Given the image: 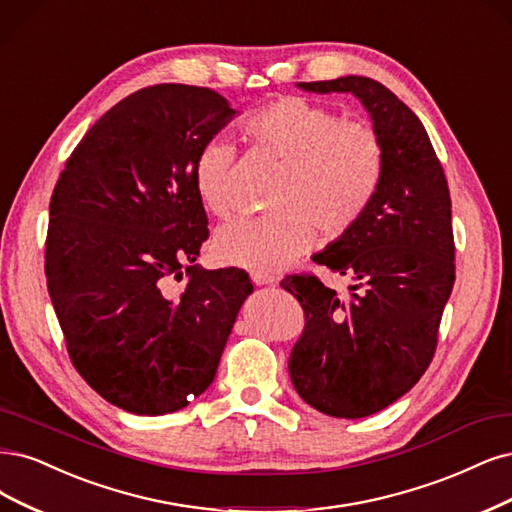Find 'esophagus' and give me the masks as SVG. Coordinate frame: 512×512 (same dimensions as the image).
<instances>
[{"label":"esophagus","instance_id":"1","mask_svg":"<svg viewBox=\"0 0 512 512\" xmlns=\"http://www.w3.org/2000/svg\"><path fill=\"white\" fill-rule=\"evenodd\" d=\"M252 279L256 286H275L277 284V279L267 273H252Z\"/></svg>","mask_w":512,"mask_h":512}]
</instances>
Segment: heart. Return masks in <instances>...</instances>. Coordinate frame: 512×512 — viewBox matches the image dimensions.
<instances>
[{
  "mask_svg": "<svg viewBox=\"0 0 512 512\" xmlns=\"http://www.w3.org/2000/svg\"><path fill=\"white\" fill-rule=\"evenodd\" d=\"M241 135L281 161L273 205L281 211L241 218L218 228L211 252L218 264L254 273L288 267L315 241V224L330 237L349 233L373 205L385 169L377 131L360 120H343L328 105L305 97H279L245 116ZM233 148L205 142L192 161V184L201 205L228 216L235 199L228 186Z\"/></svg>",
  "mask_w": 512,
  "mask_h": 512,
  "instance_id": "1",
  "label": "heart"
}]
</instances>
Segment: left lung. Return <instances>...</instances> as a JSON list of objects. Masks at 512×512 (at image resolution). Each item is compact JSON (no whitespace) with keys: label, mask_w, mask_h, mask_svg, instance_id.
I'll return each instance as SVG.
<instances>
[{"label":"left lung","mask_w":512,"mask_h":512,"mask_svg":"<svg viewBox=\"0 0 512 512\" xmlns=\"http://www.w3.org/2000/svg\"><path fill=\"white\" fill-rule=\"evenodd\" d=\"M298 86L356 95L385 152L383 180L364 218L313 256L356 281L349 296L309 273L281 279L305 311L288 362L294 390L320 413L358 419L407 394L434 358L455 281L451 197L424 125L390 88L364 76Z\"/></svg>","instance_id":"obj_1"}]
</instances>
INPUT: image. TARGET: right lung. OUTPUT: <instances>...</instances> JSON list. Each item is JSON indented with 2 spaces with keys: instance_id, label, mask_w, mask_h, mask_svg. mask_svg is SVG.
Masks as SVG:
<instances>
[{
  "instance_id": "obj_1",
  "label": "right lung",
  "mask_w": 512,
  "mask_h": 512,
  "mask_svg": "<svg viewBox=\"0 0 512 512\" xmlns=\"http://www.w3.org/2000/svg\"><path fill=\"white\" fill-rule=\"evenodd\" d=\"M235 114L211 88H142L86 131L52 192L44 271L67 354L129 413L201 396L254 292L248 273L195 264L209 231L192 161Z\"/></svg>"
}]
</instances>
